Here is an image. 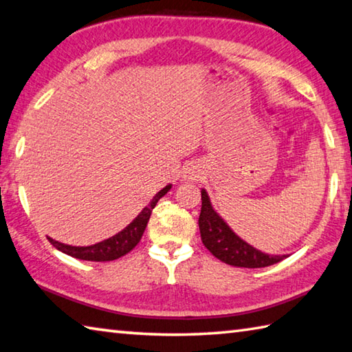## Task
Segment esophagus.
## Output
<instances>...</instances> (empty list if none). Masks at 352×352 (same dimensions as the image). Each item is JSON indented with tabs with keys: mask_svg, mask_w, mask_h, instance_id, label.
I'll return each mask as SVG.
<instances>
[{
	"mask_svg": "<svg viewBox=\"0 0 352 352\" xmlns=\"http://www.w3.org/2000/svg\"><path fill=\"white\" fill-rule=\"evenodd\" d=\"M195 177H197V175L194 174V172H189V174H188V178H189V180H194Z\"/></svg>",
	"mask_w": 352,
	"mask_h": 352,
	"instance_id": "esophagus-1",
	"label": "esophagus"
}]
</instances>
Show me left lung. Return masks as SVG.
Instances as JSON below:
<instances>
[{
    "instance_id": "obj_1",
    "label": "left lung",
    "mask_w": 352,
    "mask_h": 352,
    "mask_svg": "<svg viewBox=\"0 0 352 352\" xmlns=\"http://www.w3.org/2000/svg\"><path fill=\"white\" fill-rule=\"evenodd\" d=\"M201 241L223 263L237 267H265L276 265L287 255L265 254L240 239L215 212L206 189H201V212L198 219Z\"/></svg>"
}]
</instances>
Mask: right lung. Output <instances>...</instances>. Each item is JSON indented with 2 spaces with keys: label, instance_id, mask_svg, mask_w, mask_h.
Wrapping results in <instances>:
<instances>
[{
  "label": "right lung",
  "instance_id": "right-lung-1",
  "mask_svg": "<svg viewBox=\"0 0 352 352\" xmlns=\"http://www.w3.org/2000/svg\"><path fill=\"white\" fill-rule=\"evenodd\" d=\"M170 188L172 184H168V186H164L160 192H157L148 206L132 220V223H129L123 231L112 235L111 239L95 243V245L91 246H72L49 237L50 245H54L58 251L70 255V257L87 261H111L123 257L127 252H131L138 245V241L142 240L144 229L148 226V221L151 219L152 209L155 208L160 198L169 192Z\"/></svg>",
  "mask_w": 352,
  "mask_h": 352
}]
</instances>
